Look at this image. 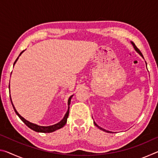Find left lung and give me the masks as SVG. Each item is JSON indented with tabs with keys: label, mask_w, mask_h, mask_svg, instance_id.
Segmentation results:
<instances>
[{
	"label": "left lung",
	"mask_w": 158,
	"mask_h": 158,
	"mask_svg": "<svg viewBox=\"0 0 158 158\" xmlns=\"http://www.w3.org/2000/svg\"><path fill=\"white\" fill-rule=\"evenodd\" d=\"M131 43H132V44L133 45V47H134V48H135V49L136 51H137V53H139V55L141 56V57H142V58H143V55H142V53H141V52H140V51H139V49H138V48H137V47H136V45L135 44V43H134V42H131ZM94 124H95V125H96V126H97V127H98L99 128V129H100V130H102L105 131V132H109V131H107V130H105V129H103V128H102V127H100V126H98V125L97 124H96L95 122H94Z\"/></svg>",
	"instance_id": "8db88e82"
}]
</instances>
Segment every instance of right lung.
I'll return each mask as SVG.
<instances>
[{"label":"right lung","mask_w":158,"mask_h":158,"mask_svg":"<svg viewBox=\"0 0 158 158\" xmlns=\"http://www.w3.org/2000/svg\"><path fill=\"white\" fill-rule=\"evenodd\" d=\"M23 52H24V50H23V52H21L20 53L19 56L18 58H17V59H16L15 62L14 63V65H15V64L16 63V62H17V60H18L19 57L20 56L21 53H22ZM9 88H10V85H9ZM73 95H71L70 97H69V99H68V111H67L66 114H65V116H64L62 120H61V121H60V122H58V123L55 124V125H50V126H40V125H36V124H35V123H31V122L28 121L27 120H26V119L24 118H23L22 116H21V115H20L19 114L18 112L17 111V110H16V109H15V106H14V105H13V103H12V99H11V98H10V100H11L12 105L13 108H14V109H15V113L17 114V116H18L19 117V118H20V119L21 120V121H22L23 123H25L26 125H27V126H28L29 128H31V130H34V131H35V132H37L50 133V132H54V131L57 130H58V129H60V128H61V127H63L64 126V125H65L66 124V123H67V119H68V115H69V105H70L71 99H72V97H73Z\"/></svg>","instance_id":"1"}]
</instances>
